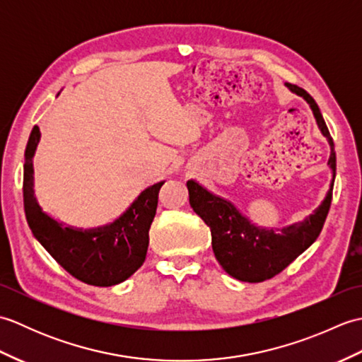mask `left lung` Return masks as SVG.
<instances>
[{
  "label": "left lung",
  "instance_id": "obj_1",
  "mask_svg": "<svg viewBox=\"0 0 362 362\" xmlns=\"http://www.w3.org/2000/svg\"><path fill=\"white\" fill-rule=\"evenodd\" d=\"M286 87L310 104L320 132L329 144L328 166L333 174L332 183L325 199L310 216L283 228L258 227L227 199L213 194L196 180L187 182L191 209L211 230L214 257L228 275L240 281H264L288 267L300 253H303L317 240L332 205L336 177L333 138L328 132L316 101L303 88L291 83H286Z\"/></svg>",
  "mask_w": 362,
  "mask_h": 362
}]
</instances>
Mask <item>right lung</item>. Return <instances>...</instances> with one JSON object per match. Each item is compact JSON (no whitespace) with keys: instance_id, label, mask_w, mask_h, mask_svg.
Masks as SVG:
<instances>
[{"instance_id":"obj_1","label":"right lung","mask_w":362,"mask_h":362,"mask_svg":"<svg viewBox=\"0 0 362 362\" xmlns=\"http://www.w3.org/2000/svg\"><path fill=\"white\" fill-rule=\"evenodd\" d=\"M40 141V129L34 126L25 151L23 202L35 240L68 274L93 286L122 283L141 267L149 245V228L156 216L158 191L165 182L141 191L129 209L110 224L95 228L66 226L49 216L34 193L33 158Z\"/></svg>"}]
</instances>
